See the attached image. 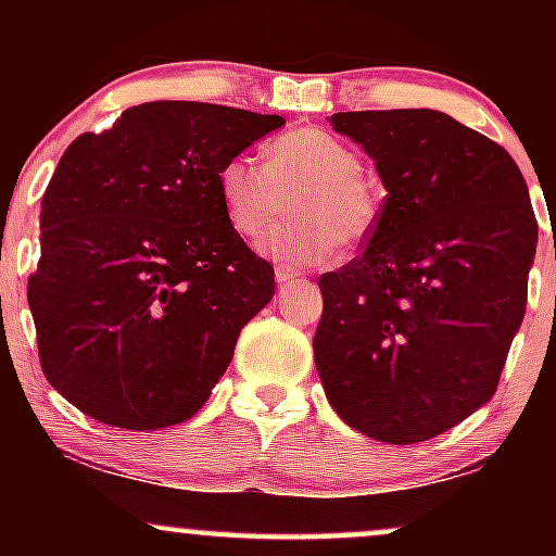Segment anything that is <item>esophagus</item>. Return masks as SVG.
<instances>
[{"label":"esophagus","mask_w":556,"mask_h":556,"mask_svg":"<svg viewBox=\"0 0 556 556\" xmlns=\"http://www.w3.org/2000/svg\"><path fill=\"white\" fill-rule=\"evenodd\" d=\"M274 277H277V285H279V287H285V285L295 282L298 274L290 271V269H285V266H277V271H274Z\"/></svg>","instance_id":"34e87169"}]
</instances>
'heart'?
Segmentation results:
<instances>
[{"label": "heart", "mask_w": 556, "mask_h": 556, "mask_svg": "<svg viewBox=\"0 0 556 556\" xmlns=\"http://www.w3.org/2000/svg\"><path fill=\"white\" fill-rule=\"evenodd\" d=\"M219 198L240 238L258 242L285 225L290 201L298 225L269 242V256L292 269L327 264L342 240L361 242L379 222V188L363 175L353 146L321 127H295L274 138L266 164L232 156L222 164Z\"/></svg>", "instance_id": "b5f03b06"}]
</instances>
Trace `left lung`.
<instances>
[{"label": "left lung", "instance_id": "left-lung-1", "mask_svg": "<svg viewBox=\"0 0 556 556\" xmlns=\"http://www.w3.org/2000/svg\"><path fill=\"white\" fill-rule=\"evenodd\" d=\"M374 159L384 206L358 258L321 274L314 358L344 424L416 444L494 397L539 225L500 143L437 110L329 117Z\"/></svg>", "mask_w": 556, "mask_h": 556}]
</instances>
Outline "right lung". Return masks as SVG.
Wrapping results in <instances>:
<instances>
[{"label":"right lung","mask_w":556,"mask_h":556,"mask_svg":"<svg viewBox=\"0 0 556 556\" xmlns=\"http://www.w3.org/2000/svg\"><path fill=\"white\" fill-rule=\"evenodd\" d=\"M282 125L149 101L67 146L41 198L28 305L49 384L86 416L156 431L208 400L240 329L274 298V266L227 222L216 177Z\"/></svg>","instance_id":"1"}]
</instances>
